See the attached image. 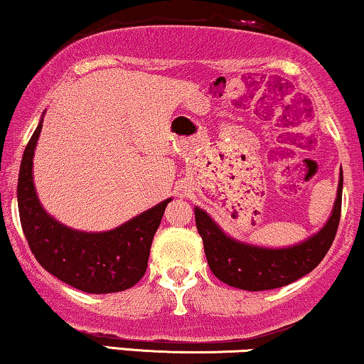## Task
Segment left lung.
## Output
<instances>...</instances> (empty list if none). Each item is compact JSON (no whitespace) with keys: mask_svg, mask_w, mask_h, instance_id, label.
I'll use <instances>...</instances> for the list:
<instances>
[{"mask_svg":"<svg viewBox=\"0 0 364 364\" xmlns=\"http://www.w3.org/2000/svg\"><path fill=\"white\" fill-rule=\"evenodd\" d=\"M343 171L333 213L316 235L287 248H265L225 235L206 211L195 208L198 233L203 240L211 272L222 282L243 291H269L284 287L314 270L333 245L341 218Z\"/></svg>","mask_w":364,"mask_h":364,"instance_id":"1","label":"left lung"}]
</instances>
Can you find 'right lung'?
Instances as JSON below:
<instances>
[{
  "mask_svg": "<svg viewBox=\"0 0 364 364\" xmlns=\"http://www.w3.org/2000/svg\"><path fill=\"white\" fill-rule=\"evenodd\" d=\"M41 124L43 119L26 144L18 176V210L30 250L47 272L82 292L131 289L148 269L151 243L171 198L109 232L65 227L43 210L35 191L33 154Z\"/></svg>",
  "mask_w": 364,
  "mask_h": 364,
  "instance_id": "add662e5",
  "label": "right lung"
}]
</instances>
